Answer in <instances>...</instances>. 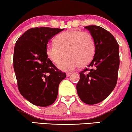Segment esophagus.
Masks as SVG:
<instances>
[{
  "label": "esophagus",
  "mask_w": 132,
  "mask_h": 132,
  "mask_svg": "<svg viewBox=\"0 0 132 132\" xmlns=\"http://www.w3.org/2000/svg\"><path fill=\"white\" fill-rule=\"evenodd\" d=\"M71 74V72H67V73H66V76H67V77H69V76H70Z\"/></svg>",
  "instance_id": "34e87169"
}]
</instances>
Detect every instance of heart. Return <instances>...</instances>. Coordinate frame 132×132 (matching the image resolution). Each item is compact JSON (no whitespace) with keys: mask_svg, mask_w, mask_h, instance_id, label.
<instances>
[{"mask_svg":"<svg viewBox=\"0 0 132 132\" xmlns=\"http://www.w3.org/2000/svg\"><path fill=\"white\" fill-rule=\"evenodd\" d=\"M55 44H48L45 48L47 58L54 64L61 59L63 52L65 58L58 64L59 69L71 71L84 66L93 59L95 42L93 36L79 30H71L60 33L54 39Z\"/></svg>","mask_w":132,"mask_h":132,"instance_id":"1","label":"heart"}]
</instances>
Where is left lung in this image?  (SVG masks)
<instances>
[{
	"mask_svg": "<svg viewBox=\"0 0 132 132\" xmlns=\"http://www.w3.org/2000/svg\"><path fill=\"white\" fill-rule=\"evenodd\" d=\"M95 42V53L88 68L79 72L76 85L79 98L87 104L104 100L116 85L119 67V45L111 33L100 26L85 27Z\"/></svg>",
	"mask_w": 132,
	"mask_h": 132,
	"instance_id": "8db88e82",
	"label": "left lung"
}]
</instances>
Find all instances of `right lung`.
I'll use <instances>...</instances> for the list:
<instances>
[{
  "mask_svg": "<svg viewBox=\"0 0 132 132\" xmlns=\"http://www.w3.org/2000/svg\"><path fill=\"white\" fill-rule=\"evenodd\" d=\"M63 30L47 27L31 28L15 44L13 68L18 90L36 106L46 107L53 104L59 84L66 77L45 53L48 40Z\"/></svg>",
  "mask_w": 132,
  "mask_h": 132,
  "instance_id": "add662e5",
  "label": "right lung"
}]
</instances>
